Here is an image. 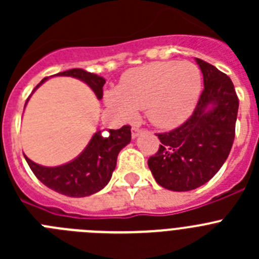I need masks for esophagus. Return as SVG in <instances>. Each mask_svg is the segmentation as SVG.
<instances>
[{
  "label": "esophagus",
  "mask_w": 259,
  "mask_h": 259,
  "mask_svg": "<svg viewBox=\"0 0 259 259\" xmlns=\"http://www.w3.org/2000/svg\"><path fill=\"white\" fill-rule=\"evenodd\" d=\"M131 132H132V139H136V137L139 136L141 132H143V130L137 127V125H134V127H132V130H131Z\"/></svg>",
  "instance_id": "34e87169"
}]
</instances>
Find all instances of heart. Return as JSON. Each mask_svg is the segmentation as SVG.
<instances>
[{
    "instance_id": "heart-1",
    "label": "heart",
    "mask_w": 259,
    "mask_h": 259,
    "mask_svg": "<svg viewBox=\"0 0 259 259\" xmlns=\"http://www.w3.org/2000/svg\"><path fill=\"white\" fill-rule=\"evenodd\" d=\"M202 91V74L191 62H153L132 68L118 88L105 93V104L119 119L132 120L137 110L158 128H175L193 113Z\"/></svg>"
}]
</instances>
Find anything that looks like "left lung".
<instances>
[{
  "label": "left lung",
  "mask_w": 259,
  "mask_h": 259,
  "mask_svg": "<svg viewBox=\"0 0 259 259\" xmlns=\"http://www.w3.org/2000/svg\"><path fill=\"white\" fill-rule=\"evenodd\" d=\"M203 91L191 118L158 134L159 149L148 159L155 182L166 189L187 192L209 182L227 159L235 139L239 98L232 80L202 59Z\"/></svg>",
  "instance_id": "obj_1"
}]
</instances>
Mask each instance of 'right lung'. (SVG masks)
Returning <instances> with one entry per match:
<instances>
[{
	"label": "right lung",
	"instance_id": "right-lung-1",
	"mask_svg": "<svg viewBox=\"0 0 259 259\" xmlns=\"http://www.w3.org/2000/svg\"><path fill=\"white\" fill-rule=\"evenodd\" d=\"M54 76H71L81 80L95 92L98 100L102 98V87L106 80L100 75L92 74L83 68H72L63 71ZM49 77H45L37 84L36 89L44 84ZM32 92V93H33ZM29 100V97H28ZM28 100L26 101L28 102ZM131 143V127L123 125L119 130H110L107 137L101 136V131L92 136L85 149L72 161L56 167L41 166L24 155L32 172L48 188L65 194L68 197H87L104 189L111 179L116 167L119 152Z\"/></svg>",
	"mask_w": 259,
	"mask_h": 259
}]
</instances>
